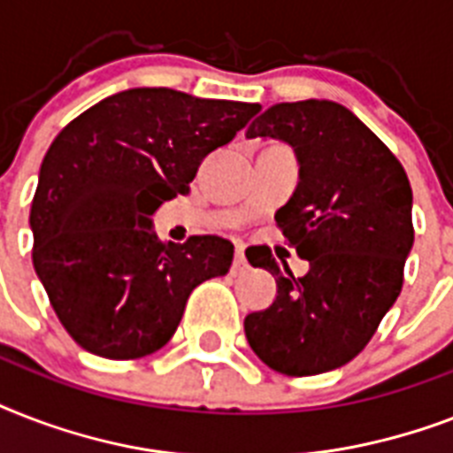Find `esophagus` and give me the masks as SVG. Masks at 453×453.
<instances>
[{"label": "esophagus", "instance_id": "1", "mask_svg": "<svg viewBox=\"0 0 453 453\" xmlns=\"http://www.w3.org/2000/svg\"><path fill=\"white\" fill-rule=\"evenodd\" d=\"M242 270H247V258H244V251L237 249V254H234V263H233V273H242Z\"/></svg>", "mask_w": 453, "mask_h": 453}]
</instances>
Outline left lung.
Listing matches in <instances>:
<instances>
[{"mask_svg":"<svg viewBox=\"0 0 453 453\" xmlns=\"http://www.w3.org/2000/svg\"><path fill=\"white\" fill-rule=\"evenodd\" d=\"M247 138L289 143L298 185L275 213L284 240L308 261L294 277L268 247L247 249L254 268L277 282V296L244 317L261 362L287 376H315L365 350L402 291L411 244V185L383 141L334 101L277 103L256 117Z\"/></svg>","mask_w":453,"mask_h":453,"instance_id":"left-lung-1","label":"left lung"}]
</instances>
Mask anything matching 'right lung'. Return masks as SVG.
<instances>
[{
    "instance_id": "add662e5",
    "label": "right lung",
    "mask_w": 453,
    "mask_h": 453,
    "mask_svg": "<svg viewBox=\"0 0 453 453\" xmlns=\"http://www.w3.org/2000/svg\"><path fill=\"white\" fill-rule=\"evenodd\" d=\"M258 110L173 88H127L56 136L32 199V263L84 350L108 359L152 355L173 336L192 289L230 270V242L195 234L164 244L152 216L188 195L202 159Z\"/></svg>"
}]
</instances>
